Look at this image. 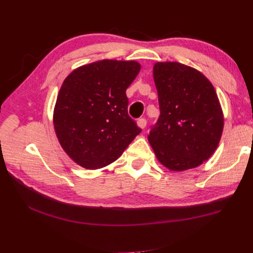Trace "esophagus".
<instances>
[{
  "instance_id": "esophagus-1",
  "label": "esophagus",
  "mask_w": 253,
  "mask_h": 253,
  "mask_svg": "<svg viewBox=\"0 0 253 253\" xmlns=\"http://www.w3.org/2000/svg\"><path fill=\"white\" fill-rule=\"evenodd\" d=\"M137 126L141 128H144L145 126H147V119H144V118L138 119V121H137Z\"/></svg>"
}]
</instances>
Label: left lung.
Instances as JSON below:
<instances>
[{"instance_id":"obj_1","label":"left lung","mask_w":253,"mask_h":253,"mask_svg":"<svg viewBox=\"0 0 253 253\" xmlns=\"http://www.w3.org/2000/svg\"><path fill=\"white\" fill-rule=\"evenodd\" d=\"M160 115L149 141L157 159L172 171L202 165L216 150L224 116L212 83L193 67L158 62L153 68Z\"/></svg>"}]
</instances>
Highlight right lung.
I'll return each instance as SVG.
<instances>
[{
  "label": "right lung",
  "mask_w": 253,
  "mask_h": 253,
  "mask_svg": "<svg viewBox=\"0 0 253 253\" xmlns=\"http://www.w3.org/2000/svg\"><path fill=\"white\" fill-rule=\"evenodd\" d=\"M139 71L136 61L101 60L67 76L58 94L53 126L75 163L100 169L118 159L141 132L128 116L126 94Z\"/></svg>",
  "instance_id": "add662e5"
}]
</instances>
